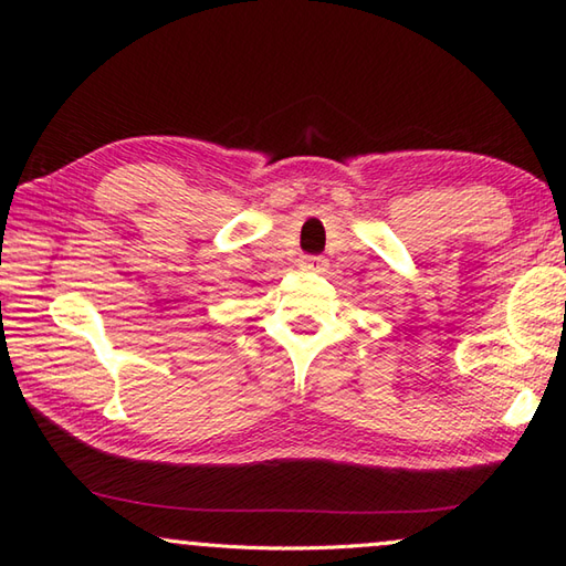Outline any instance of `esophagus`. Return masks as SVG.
<instances>
[{
  "label": "esophagus",
  "mask_w": 566,
  "mask_h": 566,
  "mask_svg": "<svg viewBox=\"0 0 566 566\" xmlns=\"http://www.w3.org/2000/svg\"><path fill=\"white\" fill-rule=\"evenodd\" d=\"M302 270H312V272H324L326 270V260L318 254H304L300 260Z\"/></svg>",
  "instance_id": "obj_1"
}]
</instances>
